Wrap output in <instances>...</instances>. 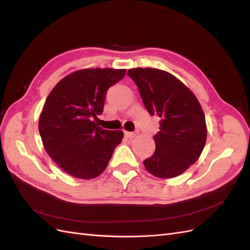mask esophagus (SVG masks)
I'll return each mask as SVG.
<instances>
[{
	"label": "esophagus",
	"instance_id": "1",
	"mask_svg": "<svg viewBox=\"0 0 250 250\" xmlns=\"http://www.w3.org/2000/svg\"><path fill=\"white\" fill-rule=\"evenodd\" d=\"M125 135H126L127 138L132 139V138L135 137V135H137V133H135V132H130V131H125Z\"/></svg>",
	"mask_w": 250,
	"mask_h": 250
}]
</instances>
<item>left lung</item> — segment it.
<instances>
[{
  "instance_id": "obj_1",
  "label": "left lung",
  "mask_w": 250,
  "mask_h": 250,
  "mask_svg": "<svg viewBox=\"0 0 250 250\" xmlns=\"http://www.w3.org/2000/svg\"><path fill=\"white\" fill-rule=\"evenodd\" d=\"M137 84L151 116L161 118L154 137L155 151L144 161L146 170L160 178L184 173L198 160L207 142L206 117L197 98L172 74L151 67L127 72Z\"/></svg>"
}]
</instances>
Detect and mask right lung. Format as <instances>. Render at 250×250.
I'll return each instance as SVG.
<instances>
[{"label":"right lung","mask_w":250,"mask_h":250,"mask_svg":"<svg viewBox=\"0 0 250 250\" xmlns=\"http://www.w3.org/2000/svg\"><path fill=\"white\" fill-rule=\"evenodd\" d=\"M126 70L84 69L60 80L51 90L40 117L43 147L59 168L70 175L92 179L106 169L123 131L97 126L107 89Z\"/></svg>","instance_id":"right-lung-1"}]
</instances>
